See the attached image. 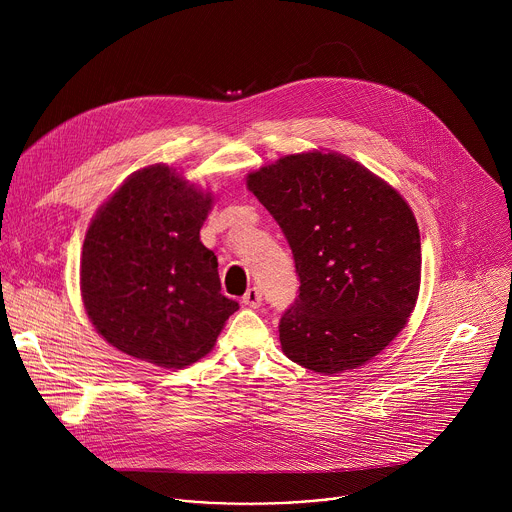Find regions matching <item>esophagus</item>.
<instances>
[{"label":"esophagus","mask_w":512,"mask_h":512,"mask_svg":"<svg viewBox=\"0 0 512 512\" xmlns=\"http://www.w3.org/2000/svg\"><path fill=\"white\" fill-rule=\"evenodd\" d=\"M243 304H245L247 308H259V306L263 304L261 291H259L257 287H249V289L245 291V296H243Z\"/></svg>","instance_id":"esophagus-1"}]
</instances>
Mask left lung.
<instances>
[{
    "label": "left lung",
    "mask_w": 512,
    "mask_h": 512,
    "mask_svg": "<svg viewBox=\"0 0 512 512\" xmlns=\"http://www.w3.org/2000/svg\"><path fill=\"white\" fill-rule=\"evenodd\" d=\"M247 186L281 227L300 277L279 322L285 356L322 375L369 362L417 302L421 243L409 204L336 152L279 158Z\"/></svg>",
    "instance_id": "obj_1"
}]
</instances>
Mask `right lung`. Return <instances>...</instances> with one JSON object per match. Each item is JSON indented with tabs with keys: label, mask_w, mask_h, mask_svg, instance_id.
Returning a JSON list of instances; mask_svg holds the SVG:
<instances>
[{
	"label": "right lung",
	"mask_w": 512,
	"mask_h": 512,
	"mask_svg": "<svg viewBox=\"0 0 512 512\" xmlns=\"http://www.w3.org/2000/svg\"><path fill=\"white\" fill-rule=\"evenodd\" d=\"M210 206V192L156 164L133 172L97 210L81 296L111 346L164 369L212 350L239 304L221 294L216 255L200 241Z\"/></svg>",
	"instance_id": "1"
}]
</instances>
